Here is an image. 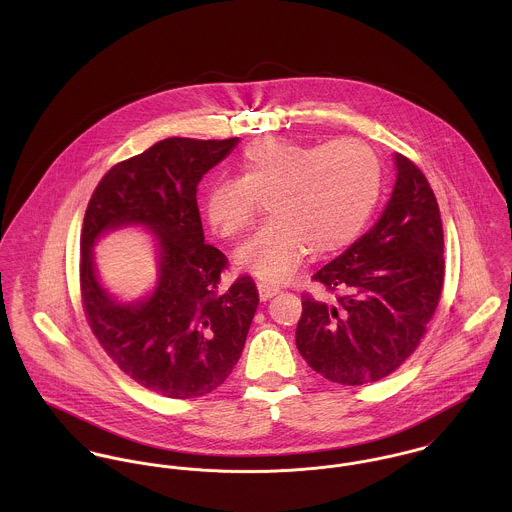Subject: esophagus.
<instances>
[{"instance_id":"34e87169","label":"esophagus","mask_w":512,"mask_h":512,"mask_svg":"<svg viewBox=\"0 0 512 512\" xmlns=\"http://www.w3.org/2000/svg\"><path fill=\"white\" fill-rule=\"evenodd\" d=\"M278 292H280V288H278V286H270V284L258 282V295H260V299H262V301H266V299L274 297Z\"/></svg>"}]
</instances>
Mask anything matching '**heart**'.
I'll return each mask as SVG.
<instances>
[{
    "label": "heart",
    "mask_w": 512,
    "mask_h": 512,
    "mask_svg": "<svg viewBox=\"0 0 512 512\" xmlns=\"http://www.w3.org/2000/svg\"><path fill=\"white\" fill-rule=\"evenodd\" d=\"M238 179L215 181L203 199L205 217L222 238H234L266 199L270 220L234 254L242 272L284 282L309 254L349 246L370 219L382 185L374 149L355 138L301 144L264 138L238 159Z\"/></svg>",
    "instance_id": "1"
}]
</instances>
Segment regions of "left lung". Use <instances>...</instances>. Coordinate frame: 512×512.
I'll return each mask as SVG.
<instances>
[{
	"label": "left lung",
	"instance_id": "obj_1",
	"mask_svg": "<svg viewBox=\"0 0 512 512\" xmlns=\"http://www.w3.org/2000/svg\"><path fill=\"white\" fill-rule=\"evenodd\" d=\"M396 183L380 219L313 280L335 303L301 299L299 355L327 380L361 386L388 376L426 335L443 288V228L424 173L394 153Z\"/></svg>",
	"mask_w": 512,
	"mask_h": 512
}]
</instances>
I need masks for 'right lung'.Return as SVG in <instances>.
I'll return each instance as SVG.
<instances>
[{
  "label": "right lung",
  "instance_id": "obj_1",
  "mask_svg": "<svg viewBox=\"0 0 512 512\" xmlns=\"http://www.w3.org/2000/svg\"><path fill=\"white\" fill-rule=\"evenodd\" d=\"M238 144L167 138L114 165L94 189L80 234L82 305L102 349L130 378L165 398H197L238 363L258 307L250 276L219 292L226 256L205 244L197 185ZM142 225L156 236L158 282L136 302H118L99 282L93 244Z\"/></svg>",
  "mask_w": 512,
  "mask_h": 512
}]
</instances>
